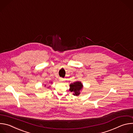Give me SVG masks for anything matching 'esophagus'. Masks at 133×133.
Returning <instances> with one entry per match:
<instances>
[{"mask_svg": "<svg viewBox=\"0 0 133 133\" xmlns=\"http://www.w3.org/2000/svg\"><path fill=\"white\" fill-rule=\"evenodd\" d=\"M64 81V79L63 78H62V77L59 78V81H60V82H63V81Z\"/></svg>", "mask_w": 133, "mask_h": 133, "instance_id": "obj_1", "label": "esophagus"}]
</instances>
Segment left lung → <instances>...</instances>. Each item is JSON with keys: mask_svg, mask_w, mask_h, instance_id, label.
Returning a JSON list of instances; mask_svg holds the SVG:
<instances>
[{"mask_svg": "<svg viewBox=\"0 0 133 133\" xmlns=\"http://www.w3.org/2000/svg\"><path fill=\"white\" fill-rule=\"evenodd\" d=\"M83 85L79 82H76L75 83H72L70 85V89L69 90L71 91H74V95H78L79 94V90L82 88Z\"/></svg>", "mask_w": 133, "mask_h": 133, "instance_id": "obj_1", "label": "left lung"}]
</instances>
